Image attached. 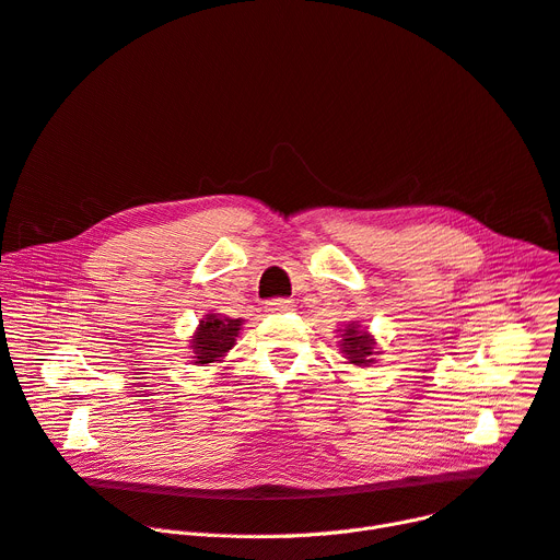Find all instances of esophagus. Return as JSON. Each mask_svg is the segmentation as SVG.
Masks as SVG:
<instances>
[{
    "mask_svg": "<svg viewBox=\"0 0 560 560\" xmlns=\"http://www.w3.org/2000/svg\"><path fill=\"white\" fill-rule=\"evenodd\" d=\"M265 307H267V312H271V314H282V312H291V310H293V303L287 301V299H273V301H269Z\"/></svg>",
    "mask_w": 560,
    "mask_h": 560,
    "instance_id": "esophagus-1",
    "label": "esophagus"
}]
</instances>
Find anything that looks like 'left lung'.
<instances>
[{
	"label": "left lung",
	"mask_w": 560,
	"mask_h": 560,
	"mask_svg": "<svg viewBox=\"0 0 560 560\" xmlns=\"http://www.w3.org/2000/svg\"><path fill=\"white\" fill-rule=\"evenodd\" d=\"M337 332H341L339 350L343 352L348 364L357 369L373 366L377 361V354H382V350H377L375 337L369 330H364V327L359 325V320L346 323Z\"/></svg>",
	"instance_id": "1"
}]
</instances>
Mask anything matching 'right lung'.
<instances>
[{
    "mask_svg": "<svg viewBox=\"0 0 560 560\" xmlns=\"http://www.w3.org/2000/svg\"><path fill=\"white\" fill-rule=\"evenodd\" d=\"M244 318H230L223 314H206L189 337L191 361L196 366H210L223 361V357L235 348Z\"/></svg>",
    "mask_w": 560,
    "mask_h": 560,
    "instance_id": "right-lung-1",
    "label": "right lung"
}]
</instances>
